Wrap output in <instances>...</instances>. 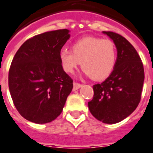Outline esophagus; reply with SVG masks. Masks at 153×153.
Returning <instances> with one entry per match:
<instances>
[{
  "instance_id": "34e87169",
  "label": "esophagus",
  "mask_w": 153,
  "mask_h": 153,
  "mask_svg": "<svg viewBox=\"0 0 153 153\" xmlns=\"http://www.w3.org/2000/svg\"><path fill=\"white\" fill-rule=\"evenodd\" d=\"M81 87H82V84H81L76 83V82L74 83V90H77V89H79Z\"/></svg>"
}]
</instances>
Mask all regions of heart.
Returning <instances> with one entry per match:
<instances>
[{"mask_svg":"<svg viewBox=\"0 0 153 153\" xmlns=\"http://www.w3.org/2000/svg\"><path fill=\"white\" fill-rule=\"evenodd\" d=\"M117 51L113 41L99 37H84L75 41L71 52L63 50L59 61L66 73L72 74L80 65L85 74L94 80L106 79L114 71Z\"/></svg>","mask_w":153,"mask_h":153,"instance_id":"1","label":"heart"}]
</instances>
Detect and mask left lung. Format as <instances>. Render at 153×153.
Returning a JSON list of instances; mask_svg holds the SVG:
<instances>
[{"label": "left lung", "instance_id": "obj_1", "mask_svg": "<svg viewBox=\"0 0 153 153\" xmlns=\"http://www.w3.org/2000/svg\"><path fill=\"white\" fill-rule=\"evenodd\" d=\"M117 48L114 71L102 84H94V98L88 102L92 115L104 123L114 124L128 117L141 99L144 69L135 48L124 37L102 31Z\"/></svg>", "mask_w": 153, "mask_h": 153}]
</instances>
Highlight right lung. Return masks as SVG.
<instances>
[{
    "instance_id": "obj_1",
    "label": "right lung",
    "mask_w": 153,
    "mask_h": 153,
    "mask_svg": "<svg viewBox=\"0 0 153 153\" xmlns=\"http://www.w3.org/2000/svg\"><path fill=\"white\" fill-rule=\"evenodd\" d=\"M69 37L67 29L45 32L27 39L15 54L9 89L14 105L26 120L47 123L61 114L73 88V80L59 61Z\"/></svg>"
}]
</instances>
